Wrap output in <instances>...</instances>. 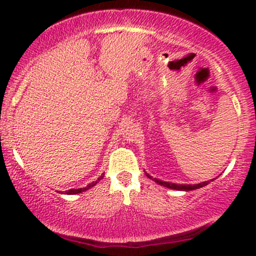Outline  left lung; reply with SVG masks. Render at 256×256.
Instances as JSON below:
<instances>
[{
    "label": "left lung",
    "mask_w": 256,
    "mask_h": 256,
    "mask_svg": "<svg viewBox=\"0 0 256 256\" xmlns=\"http://www.w3.org/2000/svg\"><path fill=\"white\" fill-rule=\"evenodd\" d=\"M149 178L150 177L149 174H146ZM154 180L156 182V183H158L160 185H163V186L166 188H174V190H182V191H191V190H196V188H202L205 186V185L208 184V182H204V183H200V184H194V185H180V184H174V183H168V182H162V180H156V178H154Z\"/></svg>",
    "instance_id": "1"
}]
</instances>
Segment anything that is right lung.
I'll list each match as a JSON object with an SVG mask.
<instances>
[{"label":"right lung","mask_w":256,"mask_h":256,"mask_svg":"<svg viewBox=\"0 0 256 256\" xmlns=\"http://www.w3.org/2000/svg\"><path fill=\"white\" fill-rule=\"evenodd\" d=\"M104 178V174L102 176H100L99 178H98V180H96V182H93V183H90L88 186L87 188H71V190H68V191H65V194H82V192H84V191H86V190H88L90 188H92V186H94V185H96L98 182L99 180H101Z\"/></svg>","instance_id":"obj_1"}]
</instances>
